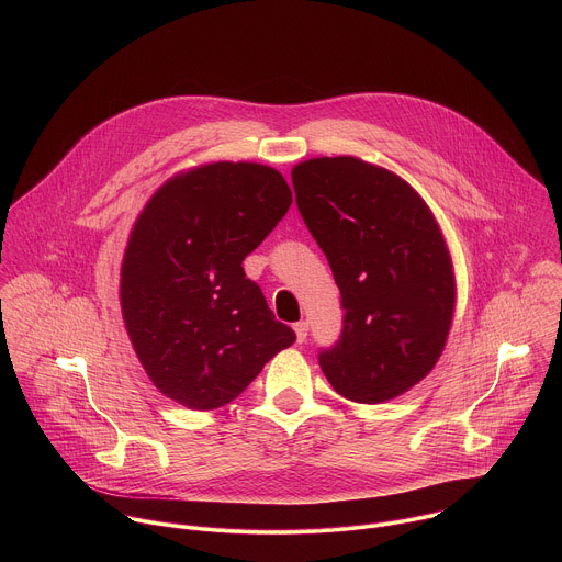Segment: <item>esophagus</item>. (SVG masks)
<instances>
[{
	"mask_svg": "<svg viewBox=\"0 0 562 562\" xmlns=\"http://www.w3.org/2000/svg\"><path fill=\"white\" fill-rule=\"evenodd\" d=\"M293 331H295V338H297V342L302 345V342L306 340V334H308V325H306L304 319H302V323H295V325H293Z\"/></svg>",
	"mask_w": 562,
	"mask_h": 562,
	"instance_id": "34e87169",
	"label": "esophagus"
}]
</instances>
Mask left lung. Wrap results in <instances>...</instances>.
<instances>
[{
  "label": "left lung",
  "mask_w": 562,
  "mask_h": 562,
  "mask_svg": "<svg viewBox=\"0 0 562 562\" xmlns=\"http://www.w3.org/2000/svg\"><path fill=\"white\" fill-rule=\"evenodd\" d=\"M291 180L345 308L319 367L353 403L403 395L434 369L453 319L456 278L434 213L403 178L351 155L306 159Z\"/></svg>",
  "instance_id": "left-lung-1"
}]
</instances>
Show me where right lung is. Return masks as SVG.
<instances>
[{"instance_id": "add662e5", "label": "right lung", "mask_w": 562, "mask_h": 562, "mask_svg": "<svg viewBox=\"0 0 562 562\" xmlns=\"http://www.w3.org/2000/svg\"><path fill=\"white\" fill-rule=\"evenodd\" d=\"M291 202L280 171L213 162L167 180L135 220L122 315L150 382L176 403L224 407L295 342L243 269Z\"/></svg>"}]
</instances>
